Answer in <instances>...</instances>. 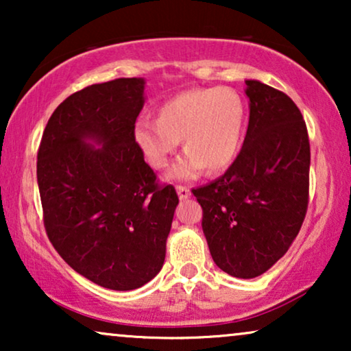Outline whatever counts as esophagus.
Returning a JSON list of instances; mask_svg holds the SVG:
<instances>
[{"label": "esophagus", "mask_w": 351, "mask_h": 351, "mask_svg": "<svg viewBox=\"0 0 351 351\" xmlns=\"http://www.w3.org/2000/svg\"><path fill=\"white\" fill-rule=\"evenodd\" d=\"M176 190H177V195H179L180 199H186V198H190V196H191V191H190L189 186L177 185Z\"/></svg>", "instance_id": "esophagus-1"}]
</instances>
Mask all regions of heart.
<instances>
[{
    "mask_svg": "<svg viewBox=\"0 0 351 351\" xmlns=\"http://www.w3.org/2000/svg\"><path fill=\"white\" fill-rule=\"evenodd\" d=\"M246 105L232 88H198L165 100L156 119L138 118L132 141L155 169H165L182 141L185 155L169 177L189 180L201 171L220 172L233 165L246 134Z\"/></svg>",
    "mask_w": 351,
    "mask_h": 351,
    "instance_id": "1",
    "label": "heart"
}]
</instances>
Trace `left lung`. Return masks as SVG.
Returning a JSON list of instances; mask_svg holds the SVG:
<instances>
[{"label":"left lung","mask_w":351,"mask_h":351,"mask_svg":"<svg viewBox=\"0 0 351 351\" xmlns=\"http://www.w3.org/2000/svg\"><path fill=\"white\" fill-rule=\"evenodd\" d=\"M249 124L227 172L193 190L215 265L234 278L261 276L287 252L308 206L310 142L285 93L246 80Z\"/></svg>","instance_id":"left-lung-1"}]
</instances>
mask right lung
<instances>
[{
    "instance_id": "add662e5",
    "label": "right lung",
    "mask_w": 351,
    "mask_h": 351,
    "mask_svg": "<svg viewBox=\"0 0 351 351\" xmlns=\"http://www.w3.org/2000/svg\"><path fill=\"white\" fill-rule=\"evenodd\" d=\"M143 104V78L88 86L54 110L38 150L49 241L75 271L113 291L160 273L179 204L132 141Z\"/></svg>"
}]
</instances>
